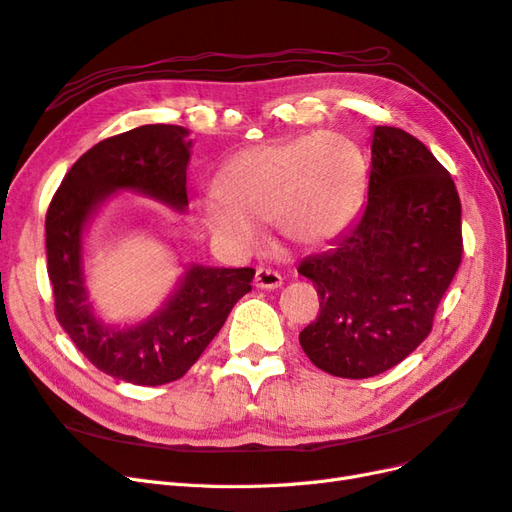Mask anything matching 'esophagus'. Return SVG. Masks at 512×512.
<instances>
[{
    "instance_id": "esophagus-1",
    "label": "esophagus",
    "mask_w": 512,
    "mask_h": 512,
    "mask_svg": "<svg viewBox=\"0 0 512 512\" xmlns=\"http://www.w3.org/2000/svg\"><path fill=\"white\" fill-rule=\"evenodd\" d=\"M253 283H255L257 289H268V291H272V289H278L280 285H283V278H280V274L274 272V270H270V268H259V270L255 272Z\"/></svg>"
}]
</instances>
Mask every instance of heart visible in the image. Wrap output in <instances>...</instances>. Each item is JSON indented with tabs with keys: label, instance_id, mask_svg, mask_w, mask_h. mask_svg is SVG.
Masks as SVG:
<instances>
[{
	"label": "heart",
	"instance_id": "obj_1",
	"mask_svg": "<svg viewBox=\"0 0 512 512\" xmlns=\"http://www.w3.org/2000/svg\"><path fill=\"white\" fill-rule=\"evenodd\" d=\"M214 187L219 195L200 197L197 212L229 249H255L259 223H276L293 244L317 246L357 217L366 157L353 138L321 131L244 148L221 168Z\"/></svg>",
	"mask_w": 512,
	"mask_h": 512
}]
</instances>
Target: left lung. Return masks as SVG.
<instances>
[{
	"label": "left lung",
	"instance_id": "obj_1",
	"mask_svg": "<svg viewBox=\"0 0 512 512\" xmlns=\"http://www.w3.org/2000/svg\"><path fill=\"white\" fill-rule=\"evenodd\" d=\"M368 202L359 219L298 272L321 310L300 344L317 368L370 378L398 366L427 338L461 263V202L423 142L374 127Z\"/></svg>",
	"mask_w": 512,
	"mask_h": 512
}]
</instances>
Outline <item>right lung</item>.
Returning <instances> with one entry per match:
<instances>
[{"label":"right lung","instance_id":"1","mask_svg":"<svg viewBox=\"0 0 512 512\" xmlns=\"http://www.w3.org/2000/svg\"><path fill=\"white\" fill-rule=\"evenodd\" d=\"M191 146L180 125H142L102 140L65 174L46 212L57 321L97 370L131 385L157 387L183 376L255 276L253 268L187 263L166 302L140 321L106 323L89 300L85 246L102 206L127 191L185 212Z\"/></svg>","mask_w":512,"mask_h":512}]
</instances>
